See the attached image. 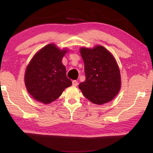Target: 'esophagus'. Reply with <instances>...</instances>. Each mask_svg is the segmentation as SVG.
I'll return each instance as SVG.
<instances>
[{"label": "esophagus", "instance_id": "34e87169", "mask_svg": "<svg viewBox=\"0 0 153 153\" xmlns=\"http://www.w3.org/2000/svg\"><path fill=\"white\" fill-rule=\"evenodd\" d=\"M72 85H74V86H76V85H78V81H76V80L72 81Z\"/></svg>", "mask_w": 153, "mask_h": 153}]
</instances>
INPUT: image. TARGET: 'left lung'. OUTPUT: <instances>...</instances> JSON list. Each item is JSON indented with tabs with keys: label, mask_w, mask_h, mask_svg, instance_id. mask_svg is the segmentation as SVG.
Here are the masks:
<instances>
[{
	"label": "left lung",
	"mask_w": 153,
	"mask_h": 153,
	"mask_svg": "<svg viewBox=\"0 0 153 153\" xmlns=\"http://www.w3.org/2000/svg\"><path fill=\"white\" fill-rule=\"evenodd\" d=\"M85 80L79 85L83 95L95 104H105L120 91V70L114 56L102 46L81 48Z\"/></svg>",
	"instance_id": "left-lung-1"
}]
</instances>
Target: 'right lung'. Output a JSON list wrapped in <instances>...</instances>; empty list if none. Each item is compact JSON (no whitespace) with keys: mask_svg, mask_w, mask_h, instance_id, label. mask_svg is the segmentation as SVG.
Listing matches in <instances>:
<instances>
[{"mask_svg":"<svg viewBox=\"0 0 153 153\" xmlns=\"http://www.w3.org/2000/svg\"><path fill=\"white\" fill-rule=\"evenodd\" d=\"M67 50L48 45L39 50L28 64L25 74L27 91L37 101L49 104L59 97L72 81L66 76L62 58Z\"/></svg>","mask_w":153,"mask_h":153,"instance_id":"add662e5","label":"right lung"}]
</instances>
